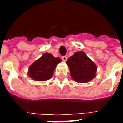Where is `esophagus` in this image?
Here are the masks:
<instances>
[{
	"label": "esophagus",
	"mask_w": 123,
	"mask_h": 123,
	"mask_svg": "<svg viewBox=\"0 0 123 123\" xmlns=\"http://www.w3.org/2000/svg\"><path fill=\"white\" fill-rule=\"evenodd\" d=\"M67 56H62V61L64 62H66L67 61Z\"/></svg>",
	"instance_id": "obj_1"
}]
</instances>
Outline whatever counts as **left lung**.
<instances>
[{
  "label": "left lung",
  "instance_id": "obj_1",
  "mask_svg": "<svg viewBox=\"0 0 123 123\" xmlns=\"http://www.w3.org/2000/svg\"><path fill=\"white\" fill-rule=\"evenodd\" d=\"M67 64L72 79L76 82H88L96 76V65L84 51L76 52L67 60Z\"/></svg>",
  "mask_w": 123,
  "mask_h": 123
}]
</instances>
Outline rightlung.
<instances>
[{"label": "right lung", "mask_w": 123, "mask_h": 123, "mask_svg": "<svg viewBox=\"0 0 123 123\" xmlns=\"http://www.w3.org/2000/svg\"><path fill=\"white\" fill-rule=\"evenodd\" d=\"M61 62L59 57L45 53L35 61L28 69L29 77L35 81H45L52 78L57 64Z\"/></svg>", "instance_id": "add662e5"}]
</instances>
